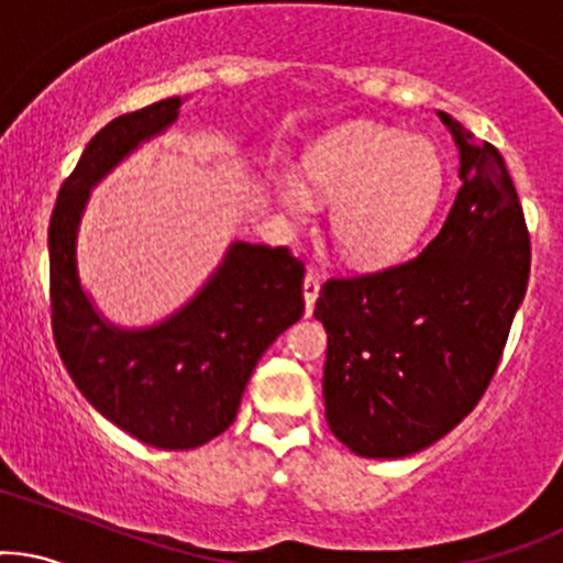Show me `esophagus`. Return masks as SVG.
<instances>
[{
  "instance_id": "1",
  "label": "esophagus",
  "mask_w": 563,
  "mask_h": 563,
  "mask_svg": "<svg viewBox=\"0 0 563 563\" xmlns=\"http://www.w3.org/2000/svg\"><path fill=\"white\" fill-rule=\"evenodd\" d=\"M301 294H305V314L310 318L312 310H314V299H318L320 294V280L318 277L307 275L305 283H301Z\"/></svg>"
}]
</instances>
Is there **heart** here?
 <instances>
[{
	"label": "heart",
	"mask_w": 563,
	"mask_h": 563,
	"mask_svg": "<svg viewBox=\"0 0 563 563\" xmlns=\"http://www.w3.org/2000/svg\"><path fill=\"white\" fill-rule=\"evenodd\" d=\"M299 168L301 178L280 181V202L307 213L310 189L331 200V243L363 267L409 251L443 191V159L430 139L372 122H347L314 139Z\"/></svg>",
	"instance_id": "heart-1"
}]
</instances>
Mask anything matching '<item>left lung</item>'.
I'll list each match as a JSON object with an SVG mask.
<instances>
[{
    "label": "left lung",
    "instance_id": "obj_1",
    "mask_svg": "<svg viewBox=\"0 0 563 563\" xmlns=\"http://www.w3.org/2000/svg\"><path fill=\"white\" fill-rule=\"evenodd\" d=\"M460 152L454 206L422 253L329 280L323 398L350 452L400 460L452 432L489 387L529 280V232L503 154L435 111Z\"/></svg>",
    "mask_w": 563,
    "mask_h": 563
}]
</instances>
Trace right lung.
Masks as SVG:
<instances>
[{"mask_svg":"<svg viewBox=\"0 0 563 563\" xmlns=\"http://www.w3.org/2000/svg\"><path fill=\"white\" fill-rule=\"evenodd\" d=\"M187 98L122 114L85 146L53 208L51 305L60 361L111 424L141 443L184 452L234 422L258 357L305 312L301 264L288 249L232 240L208 280L152 325H117L79 277V224L90 191L133 152L176 125Z\"/></svg>","mask_w":563,"mask_h":563,"instance_id":"obj_1","label":"right lung"}]
</instances>
